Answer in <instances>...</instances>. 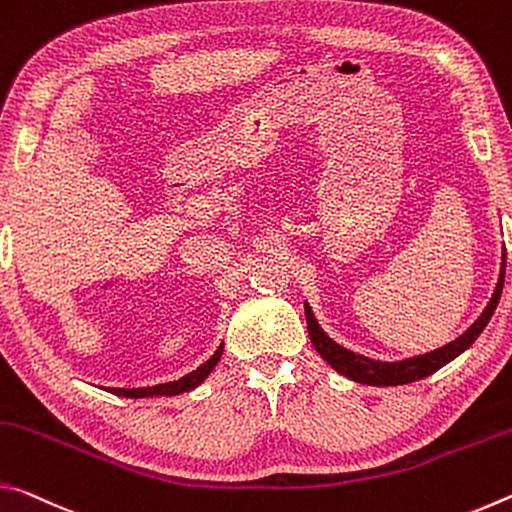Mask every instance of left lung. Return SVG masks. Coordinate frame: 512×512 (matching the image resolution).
I'll return each instance as SVG.
<instances>
[{
  "instance_id": "1",
  "label": "left lung",
  "mask_w": 512,
  "mask_h": 512,
  "mask_svg": "<svg viewBox=\"0 0 512 512\" xmlns=\"http://www.w3.org/2000/svg\"><path fill=\"white\" fill-rule=\"evenodd\" d=\"M504 276H506V254H504V265H501L497 290H494V295L490 299L488 308L483 311V315L472 326H469V329L460 335V338L449 342L447 347L431 351V354H424V356H417L410 360H401V363H379V360L358 356V354H354V351L340 347L338 342H333L329 335H326L320 326H317L313 311L306 304L308 335H311V342L315 345L317 354H320L335 372L345 374L351 381L367 383V385H404V383L420 381V379H426L429 374L438 372L442 365H447L449 360H454L456 356L463 354L467 347L474 345V340L479 338L485 326H488L494 308H497V304H499L501 290H504Z\"/></svg>"
}]
</instances>
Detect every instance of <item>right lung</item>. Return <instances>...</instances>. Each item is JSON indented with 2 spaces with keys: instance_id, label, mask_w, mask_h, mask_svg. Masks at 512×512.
<instances>
[{
  "instance_id": "1",
  "label": "right lung",
  "mask_w": 512,
  "mask_h": 512,
  "mask_svg": "<svg viewBox=\"0 0 512 512\" xmlns=\"http://www.w3.org/2000/svg\"><path fill=\"white\" fill-rule=\"evenodd\" d=\"M222 356V347L215 351V354L206 360L204 365L197 367L195 372H190L186 376H181L179 381H170V383H161V385H152V388H111L108 392H113L117 397H131V399H142V397H172V395H181V392H188L192 388L206 379L208 374L213 372V367L217 365V360Z\"/></svg>"
}]
</instances>
